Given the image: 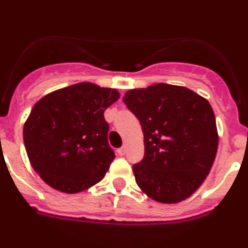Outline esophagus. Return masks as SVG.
<instances>
[{"mask_svg":"<svg viewBox=\"0 0 248 248\" xmlns=\"http://www.w3.org/2000/svg\"><path fill=\"white\" fill-rule=\"evenodd\" d=\"M126 152H127L126 147H122V148H120L119 150H117V153H119L120 155H124V154H126Z\"/></svg>","mask_w":248,"mask_h":248,"instance_id":"1","label":"esophagus"}]
</instances>
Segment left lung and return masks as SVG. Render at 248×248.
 <instances>
[{"label":"left lung","instance_id":"1","mask_svg":"<svg viewBox=\"0 0 248 248\" xmlns=\"http://www.w3.org/2000/svg\"><path fill=\"white\" fill-rule=\"evenodd\" d=\"M124 101L144 136V158L133 165L138 187L166 204L188 198L208 176L218 150L209 101L188 88L166 83L128 90Z\"/></svg>","mask_w":248,"mask_h":248}]
</instances>
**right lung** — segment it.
Wrapping results in <instances>:
<instances>
[{"mask_svg": "<svg viewBox=\"0 0 248 248\" xmlns=\"http://www.w3.org/2000/svg\"><path fill=\"white\" fill-rule=\"evenodd\" d=\"M120 93L90 82L54 90L36 101L23 140L30 165L44 182L75 194L100 182L115 158L104 111Z\"/></svg>", "mask_w": 248, "mask_h": 248, "instance_id": "add662e5", "label": "right lung"}]
</instances>
